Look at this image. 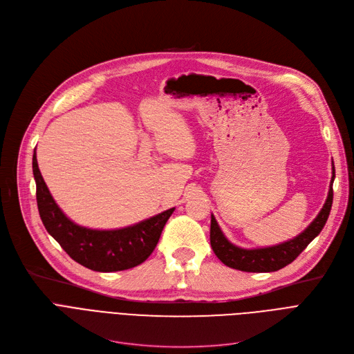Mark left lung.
Listing matches in <instances>:
<instances>
[{
  "label": "left lung",
  "instance_id": "obj_1",
  "mask_svg": "<svg viewBox=\"0 0 354 354\" xmlns=\"http://www.w3.org/2000/svg\"><path fill=\"white\" fill-rule=\"evenodd\" d=\"M331 180L327 199L319 215L314 218L311 224L292 239L284 241L281 244L263 247V248H241L232 244L231 241L221 231L214 215H211V247L215 255L227 267L245 271V272H271L278 271L292 263L299 257L311 241L317 236L324 228L327 218L330 215L333 203V182L336 178L334 165H331Z\"/></svg>",
  "mask_w": 354,
  "mask_h": 354
}]
</instances>
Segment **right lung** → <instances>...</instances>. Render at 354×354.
I'll use <instances>...</instances> for the list:
<instances>
[{
	"mask_svg": "<svg viewBox=\"0 0 354 354\" xmlns=\"http://www.w3.org/2000/svg\"><path fill=\"white\" fill-rule=\"evenodd\" d=\"M32 175L37 187V205L47 232L83 267L99 272L133 268L151 255L162 230L175 208L166 209L138 224L118 230H91L73 222L55 203L32 155Z\"/></svg>",
	"mask_w": 354,
	"mask_h": 354,
	"instance_id": "1",
	"label": "right lung"
}]
</instances>
